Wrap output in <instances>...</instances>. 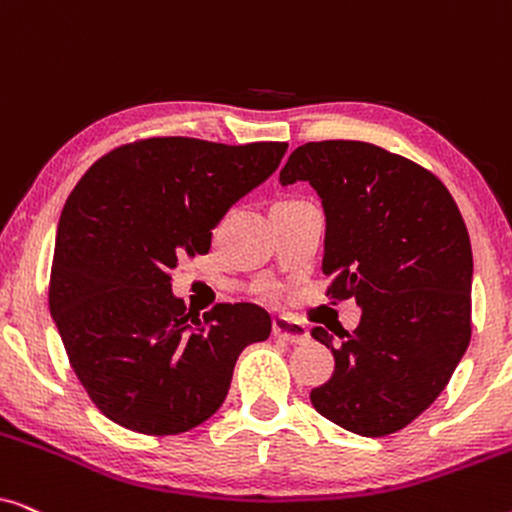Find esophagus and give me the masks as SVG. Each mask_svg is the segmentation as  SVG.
Listing matches in <instances>:
<instances>
[{
  "mask_svg": "<svg viewBox=\"0 0 512 512\" xmlns=\"http://www.w3.org/2000/svg\"><path fill=\"white\" fill-rule=\"evenodd\" d=\"M272 333H275V338L291 342V345H303V342L310 340V331H307V326L286 317H277L272 321Z\"/></svg>",
  "mask_w": 512,
  "mask_h": 512,
  "instance_id": "obj_1",
  "label": "esophagus"
}]
</instances>
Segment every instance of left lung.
<instances>
[{"mask_svg": "<svg viewBox=\"0 0 512 512\" xmlns=\"http://www.w3.org/2000/svg\"><path fill=\"white\" fill-rule=\"evenodd\" d=\"M279 181L317 191L328 296L363 307L340 340L312 331L335 370L310 401L359 436L403 429L440 396L471 342L473 254L457 202L412 160L345 139L298 146Z\"/></svg>", "mask_w": 512, "mask_h": 512, "instance_id": "8db88e82", "label": "left lung"}]
</instances>
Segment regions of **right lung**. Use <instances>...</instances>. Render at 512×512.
<instances>
[{
  "label": "right lung",
  "instance_id": "obj_1",
  "mask_svg": "<svg viewBox=\"0 0 512 512\" xmlns=\"http://www.w3.org/2000/svg\"><path fill=\"white\" fill-rule=\"evenodd\" d=\"M289 144L158 137L97 160L60 214L48 305L76 377L111 422L149 436L198 426L226 401L237 356L270 314L216 305L191 319L179 258L207 254L230 207L272 177Z\"/></svg>",
  "mask_w": 512,
  "mask_h": 512
}]
</instances>
